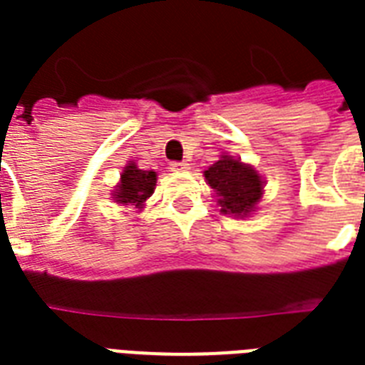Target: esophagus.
<instances>
[{
	"mask_svg": "<svg viewBox=\"0 0 365 365\" xmlns=\"http://www.w3.org/2000/svg\"><path fill=\"white\" fill-rule=\"evenodd\" d=\"M188 167H190V165L186 163V161H173V163H171V171H177V173L188 171Z\"/></svg>",
	"mask_w": 365,
	"mask_h": 365,
	"instance_id": "1",
	"label": "esophagus"
}]
</instances>
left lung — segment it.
Segmentation results:
<instances>
[{
  "mask_svg": "<svg viewBox=\"0 0 365 365\" xmlns=\"http://www.w3.org/2000/svg\"><path fill=\"white\" fill-rule=\"evenodd\" d=\"M204 177L220 196L217 202L223 214L247 215L260 200L262 180L259 173L233 157L223 155L208 171H204Z\"/></svg>",
  "mask_w": 365,
  "mask_h": 365,
  "instance_id": "1",
  "label": "left lung"
}]
</instances>
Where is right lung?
<instances>
[{"instance_id":"obj_1","label":"right lung","mask_w":365,"mask_h":365,"mask_svg":"<svg viewBox=\"0 0 365 365\" xmlns=\"http://www.w3.org/2000/svg\"><path fill=\"white\" fill-rule=\"evenodd\" d=\"M157 175L153 171H142L134 163H130L122 173V180L118 185V192L114 194V198L118 204L124 206H135L142 208L143 202L153 194Z\"/></svg>"}]
</instances>
